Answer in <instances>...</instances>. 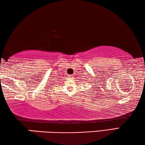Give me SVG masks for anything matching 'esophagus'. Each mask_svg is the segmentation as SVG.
<instances>
[{
  "instance_id": "34e87169",
  "label": "esophagus",
  "mask_w": 145,
  "mask_h": 145,
  "mask_svg": "<svg viewBox=\"0 0 145 145\" xmlns=\"http://www.w3.org/2000/svg\"><path fill=\"white\" fill-rule=\"evenodd\" d=\"M70 77H72V75H70Z\"/></svg>"
}]
</instances>
